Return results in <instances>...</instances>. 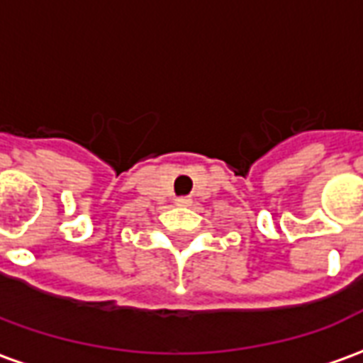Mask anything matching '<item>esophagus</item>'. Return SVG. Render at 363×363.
<instances>
[{
  "mask_svg": "<svg viewBox=\"0 0 363 363\" xmlns=\"http://www.w3.org/2000/svg\"><path fill=\"white\" fill-rule=\"evenodd\" d=\"M190 202H192L190 198H177V200H174V204L177 206H190Z\"/></svg>",
  "mask_w": 363,
  "mask_h": 363,
  "instance_id": "esophagus-1",
  "label": "esophagus"
}]
</instances>
